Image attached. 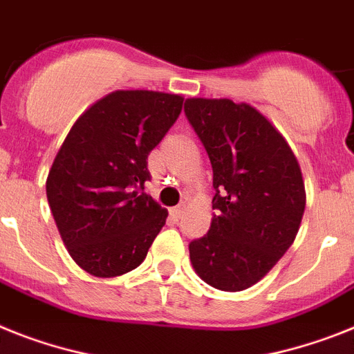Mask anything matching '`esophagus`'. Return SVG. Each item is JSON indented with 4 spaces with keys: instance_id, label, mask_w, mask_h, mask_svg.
I'll return each instance as SVG.
<instances>
[{
    "instance_id": "1",
    "label": "esophagus",
    "mask_w": 354,
    "mask_h": 354,
    "mask_svg": "<svg viewBox=\"0 0 354 354\" xmlns=\"http://www.w3.org/2000/svg\"><path fill=\"white\" fill-rule=\"evenodd\" d=\"M183 212H185V205H178V207H174V209H171V216H174V218H182Z\"/></svg>"
}]
</instances>
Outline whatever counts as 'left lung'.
<instances>
[{"instance_id":"1","label":"left lung","mask_w":354,"mask_h":354,"mask_svg":"<svg viewBox=\"0 0 354 354\" xmlns=\"http://www.w3.org/2000/svg\"><path fill=\"white\" fill-rule=\"evenodd\" d=\"M185 117L212 165L210 230L189 243L210 286L241 292L286 254L301 227L304 182L295 154L266 117L228 99L185 100Z\"/></svg>"}]
</instances>
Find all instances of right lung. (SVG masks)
Here are the masks:
<instances>
[{
    "mask_svg": "<svg viewBox=\"0 0 354 354\" xmlns=\"http://www.w3.org/2000/svg\"><path fill=\"white\" fill-rule=\"evenodd\" d=\"M180 95L113 91L62 142L46 196L62 241L82 270L117 277L145 259L167 219L149 194L147 156L182 111Z\"/></svg>",
    "mask_w": 354,
    "mask_h": 354,
    "instance_id": "right-lung-1",
    "label": "right lung"
}]
</instances>
